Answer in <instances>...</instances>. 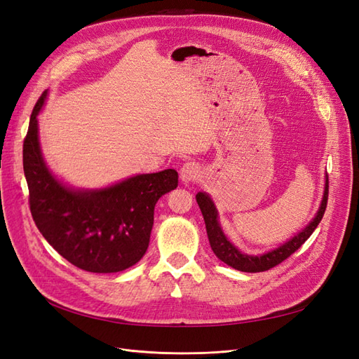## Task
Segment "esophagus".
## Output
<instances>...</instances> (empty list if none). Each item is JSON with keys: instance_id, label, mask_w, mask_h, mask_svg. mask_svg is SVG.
Wrapping results in <instances>:
<instances>
[{"instance_id": "34e87169", "label": "esophagus", "mask_w": 359, "mask_h": 359, "mask_svg": "<svg viewBox=\"0 0 359 359\" xmlns=\"http://www.w3.org/2000/svg\"><path fill=\"white\" fill-rule=\"evenodd\" d=\"M180 175H181V180L184 182L196 181L201 177V166L198 165V163H194V161L184 163L182 168H181Z\"/></svg>"}]
</instances>
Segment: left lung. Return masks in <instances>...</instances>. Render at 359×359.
Masks as SVG:
<instances>
[{
  "mask_svg": "<svg viewBox=\"0 0 359 359\" xmlns=\"http://www.w3.org/2000/svg\"><path fill=\"white\" fill-rule=\"evenodd\" d=\"M328 187H330V182H328V177H327L322 205H320L316 217H314L313 222L306 227V229L293 236L292 240H289L281 247L273 250V252H269L266 255H262V256H248V255H243L241 252H238V250L229 241H227V238L222 232L219 220H217L215 206H214L212 201L210 199L208 194L198 193L196 201H198V205H199V208L203 215L206 233H208V240H210L214 255L219 257L222 262L227 264L238 271H244V273H262V271H268L271 268L277 266L278 264L283 262V260H286L290 255L295 253L297 250L309 240L310 235L314 232V229H316L318 224L320 223L322 217L325 214V210H327V203H328V191H330Z\"/></svg>",
  "mask_w": 359,
  "mask_h": 359,
  "instance_id": "obj_1",
  "label": "left lung"
}]
</instances>
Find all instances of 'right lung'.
<instances>
[{
    "label": "right lung",
    "instance_id": "right-lung-1",
    "mask_svg": "<svg viewBox=\"0 0 359 359\" xmlns=\"http://www.w3.org/2000/svg\"><path fill=\"white\" fill-rule=\"evenodd\" d=\"M40 95L24 139V172L29 210L45 240L74 266L90 273H118L145 255L154 223V206L178 187V172L166 169L136 175L112 187L73 191L50 175L43 161L37 115Z\"/></svg>",
    "mask_w": 359,
    "mask_h": 359
}]
</instances>
